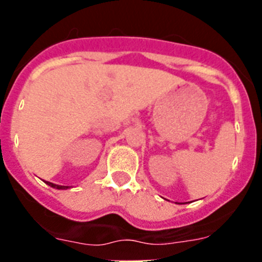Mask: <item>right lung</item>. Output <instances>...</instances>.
<instances>
[{
	"instance_id": "obj_1",
	"label": "right lung",
	"mask_w": 262,
	"mask_h": 262,
	"mask_svg": "<svg viewBox=\"0 0 262 262\" xmlns=\"http://www.w3.org/2000/svg\"><path fill=\"white\" fill-rule=\"evenodd\" d=\"M46 184L50 185L51 187H55V189H68V186H61V185H55V184H52V182H48V181H46Z\"/></svg>"
}]
</instances>
